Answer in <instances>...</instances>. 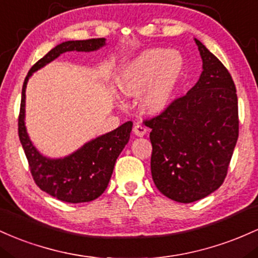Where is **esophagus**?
<instances>
[{"label":"esophagus","mask_w":258,"mask_h":258,"mask_svg":"<svg viewBox=\"0 0 258 258\" xmlns=\"http://www.w3.org/2000/svg\"><path fill=\"white\" fill-rule=\"evenodd\" d=\"M134 134L137 135V137H144V135H146V133H147V128L145 125H143V124H140V123H138V124H135L134 125Z\"/></svg>","instance_id":"1"}]
</instances>
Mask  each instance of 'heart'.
<instances>
[{
    "instance_id": "heart-1",
    "label": "heart",
    "mask_w": 258,
    "mask_h": 258,
    "mask_svg": "<svg viewBox=\"0 0 258 258\" xmlns=\"http://www.w3.org/2000/svg\"><path fill=\"white\" fill-rule=\"evenodd\" d=\"M184 58L179 52L150 48L123 67L117 86L123 95L140 97L144 113L157 115L174 102L184 74Z\"/></svg>"
}]
</instances>
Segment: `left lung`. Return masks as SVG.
I'll return each mask as SVG.
<instances>
[{"label":"left lung","instance_id":"1","mask_svg":"<svg viewBox=\"0 0 258 258\" xmlns=\"http://www.w3.org/2000/svg\"><path fill=\"white\" fill-rule=\"evenodd\" d=\"M202 73L186 95L146 120L152 144L151 173L157 189L190 204L224 181L239 137L238 96L228 69L198 39Z\"/></svg>","mask_w":258,"mask_h":258}]
</instances>
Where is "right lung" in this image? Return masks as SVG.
<instances>
[{"label": "right lung", "mask_w": 258, "mask_h": 258, "mask_svg": "<svg viewBox=\"0 0 258 258\" xmlns=\"http://www.w3.org/2000/svg\"><path fill=\"white\" fill-rule=\"evenodd\" d=\"M105 45L106 39L103 37L59 43L31 67L23 84L18 134L31 175L42 191L69 204L89 202L102 195L113 173L115 161L128 144L133 121H125L117 129L92 139L66 157H46L34 146L28 135L25 126V89L33 73L64 52H92Z\"/></svg>", "instance_id": "right-lung-1"}]
</instances>
